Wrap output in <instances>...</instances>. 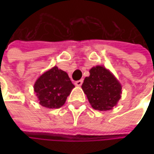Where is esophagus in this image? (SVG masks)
<instances>
[{
  "instance_id": "34e87169",
  "label": "esophagus",
  "mask_w": 154,
  "mask_h": 154,
  "mask_svg": "<svg viewBox=\"0 0 154 154\" xmlns=\"http://www.w3.org/2000/svg\"><path fill=\"white\" fill-rule=\"evenodd\" d=\"M82 83H83V80H77V81H75V86H80L82 85Z\"/></svg>"
}]
</instances>
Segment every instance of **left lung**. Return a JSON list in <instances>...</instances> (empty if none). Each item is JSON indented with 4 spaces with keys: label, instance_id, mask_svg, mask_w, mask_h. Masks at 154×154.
Returning <instances> with one entry per match:
<instances>
[{
    "label": "left lung",
    "instance_id": "left-lung-1",
    "mask_svg": "<svg viewBox=\"0 0 154 154\" xmlns=\"http://www.w3.org/2000/svg\"><path fill=\"white\" fill-rule=\"evenodd\" d=\"M89 73L81 88L90 104L94 109L101 111L113 109L122 97L121 83L103 66L92 67Z\"/></svg>",
    "mask_w": 154,
    "mask_h": 154
}]
</instances>
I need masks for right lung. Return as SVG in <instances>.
Segmentation results:
<instances>
[{
	"instance_id": "1",
	"label": "right lung",
	"mask_w": 154,
	"mask_h": 154,
	"mask_svg": "<svg viewBox=\"0 0 154 154\" xmlns=\"http://www.w3.org/2000/svg\"><path fill=\"white\" fill-rule=\"evenodd\" d=\"M74 87L68 74L56 66L41 74L33 86L39 103L49 109L61 108Z\"/></svg>"
}]
</instances>
